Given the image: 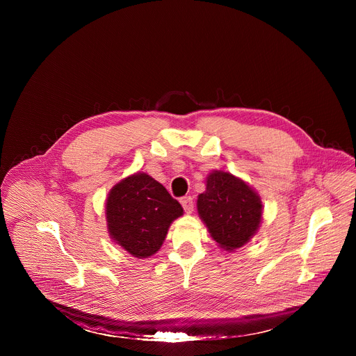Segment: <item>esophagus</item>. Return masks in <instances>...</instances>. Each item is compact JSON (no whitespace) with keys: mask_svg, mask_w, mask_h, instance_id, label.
I'll return each instance as SVG.
<instances>
[{"mask_svg":"<svg viewBox=\"0 0 356 356\" xmlns=\"http://www.w3.org/2000/svg\"><path fill=\"white\" fill-rule=\"evenodd\" d=\"M180 204L183 206V210L190 214L194 209V201H193V197L191 195H186V197H181L180 198Z\"/></svg>","mask_w":356,"mask_h":356,"instance_id":"1","label":"esophagus"}]
</instances>
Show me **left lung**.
<instances>
[{
	"label": "left lung",
	"instance_id": "1",
	"mask_svg": "<svg viewBox=\"0 0 356 356\" xmlns=\"http://www.w3.org/2000/svg\"><path fill=\"white\" fill-rule=\"evenodd\" d=\"M197 210L214 241L225 250L245 245L259 228L262 202L245 181L225 172H213L207 190L198 195Z\"/></svg>",
	"mask_w": 356,
	"mask_h": 356
}]
</instances>
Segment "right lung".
I'll list each match as a JSON object with an SVG mask.
<instances>
[{
	"mask_svg": "<svg viewBox=\"0 0 356 356\" xmlns=\"http://www.w3.org/2000/svg\"><path fill=\"white\" fill-rule=\"evenodd\" d=\"M106 207L111 238L136 258L156 253L170 224L183 214L180 202L146 173L115 184Z\"/></svg>",
	"mask_w": 356,
	"mask_h": 356,
	"instance_id": "1",
	"label": "right lung"
}]
</instances>
